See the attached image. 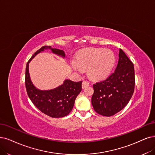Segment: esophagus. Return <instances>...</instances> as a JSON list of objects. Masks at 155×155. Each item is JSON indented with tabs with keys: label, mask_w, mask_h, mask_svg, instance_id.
<instances>
[{
	"label": "esophagus",
	"mask_w": 155,
	"mask_h": 155,
	"mask_svg": "<svg viewBox=\"0 0 155 155\" xmlns=\"http://www.w3.org/2000/svg\"><path fill=\"white\" fill-rule=\"evenodd\" d=\"M89 83L87 81H83L82 84V86L83 89L89 86Z\"/></svg>",
	"instance_id": "34e87169"
}]
</instances>
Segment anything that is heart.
<instances>
[{"mask_svg":"<svg viewBox=\"0 0 155 155\" xmlns=\"http://www.w3.org/2000/svg\"><path fill=\"white\" fill-rule=\"evenodd\" d=\"M116 62L113 51L108 49L89 48L80 54L72 67L81 73L82 69L88 68V74L93 79L106 77L112 70Z\"/></svg>","mask_w":155,"mask_h":155,"instance_id":"obj_1","label":"heart"}]
</instances>
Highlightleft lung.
Wrapping results in <instances>:
<instances>
[{
  "instance_id": "obj_1",
  "label": "left lung",
  "mask_w": 155,
  "mask_h": 155,
  "mask_svg": "<svg viewBox=\"0 0 155 155\" xmlns=\"http://www.w3.org/2000/svg\"><path fill=\"white\" fill-rule=\"evenodd\" d=\"M116 70L106 79L93 84L91 103L94 110L104 116L121 111L132 96L135 88L134 64L120 49Z\"/></svg>"
}]
</instances>
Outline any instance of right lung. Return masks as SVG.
<instances>
[{"mask_svg": "<svg viewBox=\"0 0 155 155\" xmlns=\"http://www.w3.org/2000/svg\"><path fill=\"white\" fill-rule=\"evenodd\" d=\"M46 49H50L54 54L65 57L64 51L51 48L50 46H44L36 51L26 65L25 82L27 93L32 104L41 112L51 117H62L68 115L72 110L77 96L82 91V81L73 82L65 80L61 85L54 89L42 91L37 89L31 81L28 64L38 54Z\"/></svg>", "mask_w": 155, "mask_h": 155, "instance_id": "obj_1", "label": "right lung"}]
</instances>
